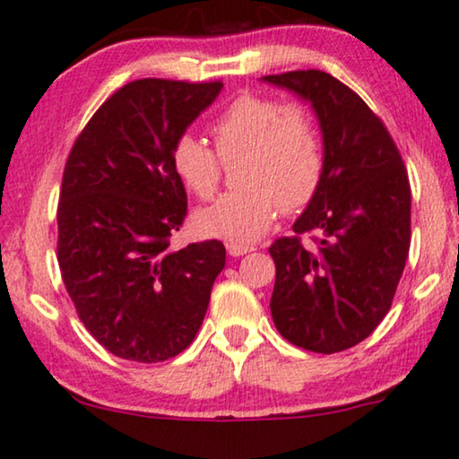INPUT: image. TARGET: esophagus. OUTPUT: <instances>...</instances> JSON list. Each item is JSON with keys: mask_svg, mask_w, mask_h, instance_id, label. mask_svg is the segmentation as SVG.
Returning <instances> with one entry per match:
<instances>
[{"mask_svg": "<svg viewBox=\"0 0 459 459\" xmlns=\"http://www.w3.org/2000/svg\"><path fill=\"white\" fill-rule=\"evenodd\" d=\"M226 249H229V254L233 255V258H239V255H246L249 252H254L252 246H239V243H229Z\"/></svg>", "mask_w": 459, "mask_h": 459, "instance_id": "obj_1", "label": "esophagus"}]
</instances>
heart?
Returning a JSON list of instances; mask_svg holds the SVG:
<instances>
[{
    "mask_svg": "<svg viewBox=\"0 0 459 459\" xmlns=\"http://www.w3.org/2000/svg\"><path fill=\"white\" fill-rule=\"evenodd\" d=\"M212 134L216 152L193 134L176 138L169 152L182 186L201 201L216 195L218 159L222 163L241 159L235 176L239 191L195 216L199 235L249 246L268 233L279 207L296 213L315 199L325 155L319 130L304 107L243 94L218 115Z\"/></svg>",
    "mask_w": 459,
    "mask_h": 459,
    "instance_id": "heart-1",
    "label": "heart"
}]
</instances>
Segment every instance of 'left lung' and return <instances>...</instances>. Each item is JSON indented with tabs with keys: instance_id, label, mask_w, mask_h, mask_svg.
Listing matches in <instances>:
<instances>
[{
	"instance_id": "obj_1",
	"label": "left lung",
	"mask_w": 459,
	"mask_h": 459,
	"mask_svg": "<svg viewBox=\"0 0 459 459\" xmlns=\"http://www.w3.org/2000/svg\"><path fill=\"white\" fill-rule=\"evenodd\" d=\"M262 82L307 100L319 121L325 169L293 233L271 246L273 321L287 342L332 354L363 342L393 304L411 241V188L401 152L363 98L308 69Z\"/></svg>"
}]
</instances>
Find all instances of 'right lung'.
<instances>
[{"label":"right lung","mask_w":459,"mask_h":459,"mask_svg":"<svg viewBox=\"0 0 459 459\" xmlns=\"http://www.w3.org/2000/svg\"><path fill=\"white\" fill-rule=\"evenodd\" d=\"M220 90V82L126 83L66 159L58 266L85 329L119 359L159 363L185 351L224 268L216 239L169 249L186 216L169 152Z\"/></svg>","instance_id":"obj_1"}]
</instances>
